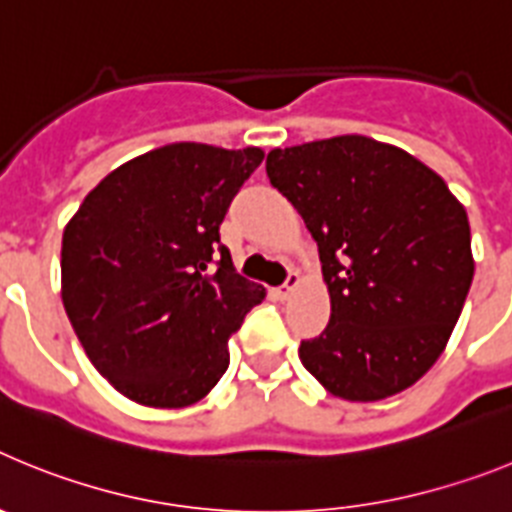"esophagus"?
<instances>
[{
  "mask_svg": "<svg viewBox=\"0 0 512 512\" xmlns=\"http://www.w3.org/2000/svg\"><path fill=\"white\" fill-rule=\"evenodd\" d=\"M297 282H300V277H297L295 271H289L282 287H277V295L279 297H289V295H292V289L297 287Z\"/></svg>",
  "mask_w": 512,
  "mask_h": 512,
  "instance_id": "34e87169",
  "label": "esophagus"
}]
</instances>
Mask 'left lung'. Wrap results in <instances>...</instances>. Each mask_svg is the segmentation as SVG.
I'll return each mask as SVG.
<instances>
[{
  "label": "left lung",
  "mask_w": 512,
  "mask_h": 512,
  "mask_svg": "<svg viewBox=\"0 0 512 512\" xmlns=\"http://www.w3.org/2000/svg\"><path fill=\"white\" fill-rule=\"evenodd\" d=\"M266 174L318 243L330 289V323L302 341V366L351 402L408 390L472 287L467 210L436 171L364 135L274 148Z\"/></svg>",
  "instance_id": "1"
}]
</instances>
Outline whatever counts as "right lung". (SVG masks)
<instances>
[{"label":"right lung","instance_id":"1","mask_svg":"<svg viewBox=\"0 0 512 512\" xmlns=\"http://www.w3.org/2000/svg\"><path fill=\"white\" fill-rule=\"evenodd\" d=\"M259 148L174 143L107 174L63 230V307L89 361L148 408L202 400L264 287L235 271L220 223Z\"/></svg>","mask_w":512,"mask_h":512}]
</instances>
